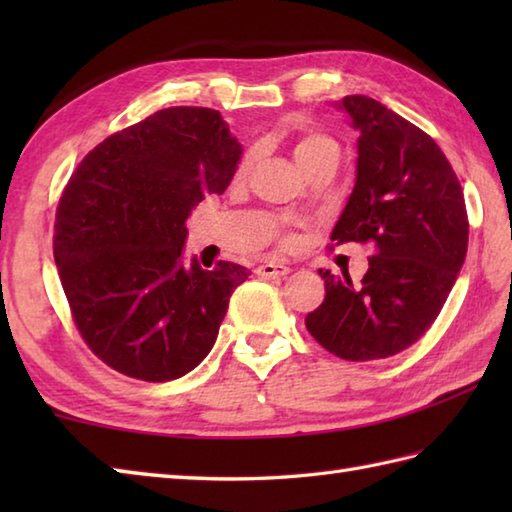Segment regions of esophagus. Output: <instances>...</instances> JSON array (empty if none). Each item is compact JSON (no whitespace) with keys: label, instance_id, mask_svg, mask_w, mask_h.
I'll return each instance as SVG.
<instances>
[{"label":"esophagus","instance_id":"1","mask_svg":"<svg viewBox=\"0 0 512 512\" xmlns=\"http://www.w3.org/2000/svg\"><path fill=\"white\" fill-rule=\"evenodd\" d=\"M290 273V266L286 264H277V262H268L257 266V275L259 277H286Z\"/></svg>","mask_w":512,"mask_h":512}]
</instances>
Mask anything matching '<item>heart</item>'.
I'll return each instance as SVG.
<instances>
[{
  "label": "heart",
  "mask_w": 512,
  "mask_h": 512,
  "mask_svg": "<svg viewBox=\"0 0 512 512\" xmlns=\"http://www.w3.org/2000/svg\"><path fill=\"white\" fill-rule=\"evenodd\" d=\"M292 156H295L299 169H308L310 165H317L321 160H336L341 158V147L334 138L319 134V132H301L292 140ZM253 165V156H246L239 165V173L248 171Z\"/></svg>",
  "instance_id": "1"
}]
</instances>
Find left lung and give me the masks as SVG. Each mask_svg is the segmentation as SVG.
I'll list each match as a JSON object with an SVG mask.
<instances>
[{"instance_id":"obj_1","label":"left lung","mask_w":512,"mask_h":512,"mask_svg":"<svg viewBox=\"0 0 512 512\" xmlns=\"http://www.w3.org/2000/svg\"><path fill=\"white\" fill-rule=\"evenodd\" d=\"M358 132L356 180L330 239L372 242L358 284L319 270L325 299L308 332L345 361L394 356L436 321L469 246L460 180L436 140L369 96L334 103Z\"/></svg>"}]
</instances>
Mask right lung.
<instances>
[{"label":"right lung","mask_w":512,"mask_h":512,"mask_svg":"<svg viewBox=\"0 0 512 512\" xmlns=\"http://www.w3.org/2000/svg\"><path fill=\"white\" fill-rule=\"evenodd\" d=\"M242 145L217 110L167 107L94 147L65 187L54 262L90 350L125 376L165 383L198 367L231 292L250 275L184 262L187 217L231 184Z\"/></svg>","instance_id":"add662e5"}]
</instances>
